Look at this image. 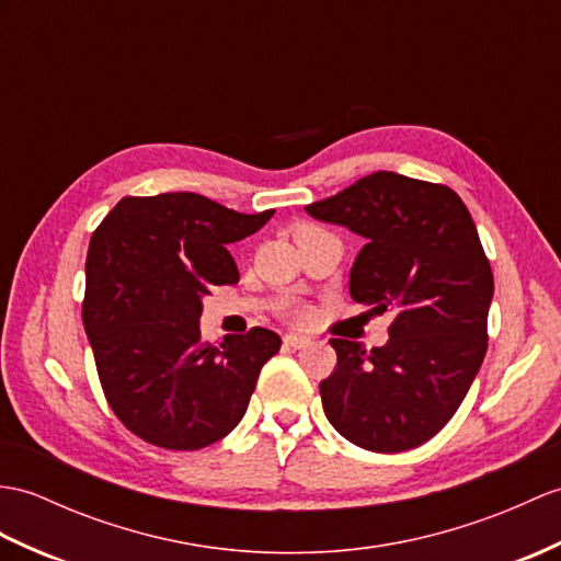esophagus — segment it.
Listing matches in <instances>:
<instances>
[{"label":"esophagus","mask_w":561,"mask_h":561,"mask_svg":"<svg viewBox=\"0 0 561 561\" xmlns=\"http://www.w3.org/2000/svg\"><path fill=\"white\" fill-rule=\"evenodd\" d=\"M310 344V340L308 336H301V334H294V332H289V334H284V346H289V348H306Z\"/></svg>","instance_id":"1"}]
</instances>
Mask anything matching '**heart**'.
<instances>
[{
	"label": "heart",
	"instance_id": "1",
	"mask_svg": "<svg viewBox=\"0 0 561 561\" xmlns=\"http://www.w3.org/2000/svg\"><path fill=\"white\" fill-rule=\"evenodd\" d=\"M312 231H322V229L312 227V225H298V227H296V239L304 237V233H312ZM306 318H308V308H306V306H294V308H291V320H294V322H304Z\"/></svg>",
	"mask_w": 561,
	"mask_h": 561
}]
</instances>
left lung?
<instances>
[{"label": "left lung", "mask_w": 561, "mask_h": 561, "mask_svg": "<svg viewBox=\"0 0 561 561\" xmlns=\"http://www.w3.org/2000/svg\"><path fill=\"white\" fill-rule=\"evenodd\" d=\"M306 213L366 239L348 294L394 316L385 346L330 342L324 415L368 451L419 447L457 413L488 351L494 279L471 213L449 186L394 172L363 176Z\"/></svg>", "instance_id": "8db88e82"}]
</instances>
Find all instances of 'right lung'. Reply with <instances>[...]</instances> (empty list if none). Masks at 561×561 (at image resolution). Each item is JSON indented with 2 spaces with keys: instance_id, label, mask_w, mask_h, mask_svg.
<instances>
[{
  "instance_id": "1",
  "label": "right lung",
  "mask_w": 561,
  "mask_h": 561,
  "mask_svg": "<svg viewBox=\"0 0 561 561\" xmlns=\"http://www.w3.org/2000/svg\"><path fill=\"white\" fill-rule=\"evenodd\" d=\"M275 210L241 215L198 193L126 195L102 219L85 260L83 328L114 415L154 447L191 451L243 419L279 334L201 336L203 296L237 284L227 245Z\"/></svg>"
}]
</instances>
